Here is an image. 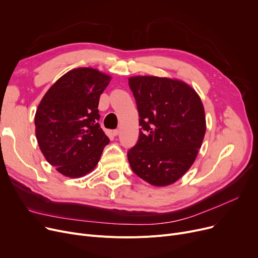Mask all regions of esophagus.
<instances>
[{"label": "esophagus", "instance_id": "obj_1", "mask_svg": "<svg viewBox=\"0 0 258 258\" xmlns=\"http://www.w3.org/2000/svg\"><path fill=\"white\" fill-rule=\"evenodd\" d=\"M119 133H120L119 130H114V131H113V135H114V136H118Z\"/></svg>", "mask_w": 258, "mask_h": 258}]
</instances>
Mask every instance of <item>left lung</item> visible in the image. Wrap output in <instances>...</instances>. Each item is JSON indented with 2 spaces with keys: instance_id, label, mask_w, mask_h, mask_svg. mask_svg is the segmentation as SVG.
<instances>
[{
  "instance_id": "1",
  "label": "left lung",
  "mask_w": 258,
  "mask_h": 258,
  "mask_svg": "<svg viewBox=\"0 0 258 258\" xmlns=\"http://www.w3.org/2000/svg\"><path fill=\"white\" fill-rule=\"evenodd\" d=\"M139 113V140L127 153L133 171L151 185L177 182L191 167L206 133L204 105L185 81L132 76Z\"/></svg>"
}]
</instances>
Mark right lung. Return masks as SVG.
Wrapping results in <instances>:
<instances>
[{"mask_svg": "<svg viewBox=\"0 0 258 258\" xmlns=\"http://www.w3.org/2000/svg\"><path fill=\"white\" fill-rule=\"evenodd\" d=\"M112 77L93 68H76L53 84L35 113V136L48 163L62 175L90 173L110 143L98 120L99 98Z\"/></svg>", "mask_w": 258, "mask_h": 258, "instance_id": "add662e5", "label": "right lung"}]
</instances>
